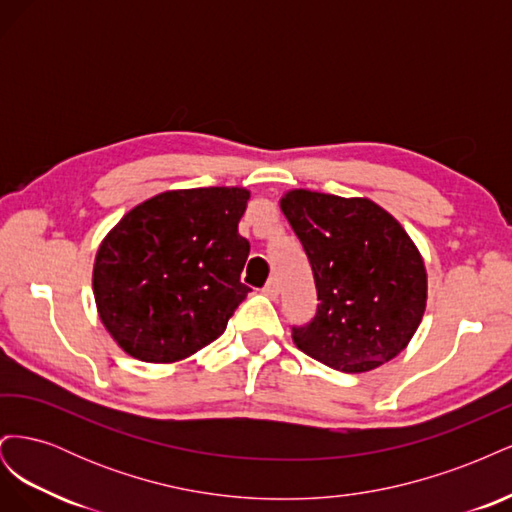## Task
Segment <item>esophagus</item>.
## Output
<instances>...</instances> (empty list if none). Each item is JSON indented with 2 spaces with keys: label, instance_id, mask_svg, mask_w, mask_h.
<instances>
[{
  "label": "esophagus",
  "instance_id": "obj_1",
  "mask_svg": "<svg viewBox=\"0 0 512 512\" xmlns=\"http://www.w3.org/2000/svg\"><path fill=\"white\" fill-rule=\"evenodd\" d=\"M262 292H265V294H267V297L275 299V297H277V294H280V282H277V280H275V277H273V280H269V282H267V286H265V288H262Z\"/></svg>",
  "mask_w": 512,
  "mask_h": 512
}]
</instances>
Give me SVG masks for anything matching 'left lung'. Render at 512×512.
Segmentation results:
<instances>
[{"label":"left lung","instance_id":"left-lung-1","mask_svg":"<svg viewBox=\"0 0 512 512\" xmlns=\"http://www.w3.org/2000/svg\"><path fill=\"white\" fill-rule=\"evenodd\" d=\"M280 207L318 292L316 316L292 327L297 348L346 374L395 359L427 303V271L408 232L369 198L290 190Z\"/></svg>","mask_w":512,"mask_h":512}]
</instances>
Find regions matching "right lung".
<instances>
[{
  "instance_id": "right-lung-1",
  "label": "right lung",
  "mask_w": 512,
  "mask_h": 512,
  "mask_svg": "<svg viewBox=\"0 0 512 512\" xmlns=\"http://www.w3.org/2000/svg\"><path fill=\"white\" fill-rule=\"evenodd\" d=\"M250 192L170 190L128 211L104 237L94 265L100 320L145 363H175L218 339L247 297L239 235Z\"/></svg>"
}]
</instances>
